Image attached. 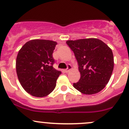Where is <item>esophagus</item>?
<instances>
[{"mask_svg":"<svg viewBox=\"0 0 129 129\" xmlns=\"http://www.w3.org/2000/svg\"><path fill=\"white\" fill-rule=\"evenodd\" d=\"M71 69H72V66H71V64H68V65H67V68L66 69V70H65V72H68Z\"/></svg>","mask_w":129,"mask_h":129,"instance_id":"1","label":"esophagus"}]
</instances>
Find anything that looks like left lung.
Segmentation results:
<instances>
[{
	"label": "left lung",
	"mask_w": 129,
	"mask_h": 129,
	"mask_svg": "<svg viewBox=\"0 0 129 129\" xmlns=\"http://www.w3.org/2000/svg\"><path fill=\"white\" fill-rule=\"evenodd\" d=\"M74 52L80 78L73 86L86 95L97 93L109 82L114 69L111 49L98 39H84L66 42Z\"/></svg>",
	"instance_id": "1"
}]
</instances>
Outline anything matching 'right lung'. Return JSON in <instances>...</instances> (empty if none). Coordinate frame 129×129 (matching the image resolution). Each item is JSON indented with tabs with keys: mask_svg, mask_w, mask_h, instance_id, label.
Listing matches in <instances>:
<instances>
[{
	"mask_svg": "<svg viewBox=\"0 0 129 129\" xmlns=\"http://www.w3.org/2000/svg\"><path fill=\"white\" fill-rule=\"evenodd\" d=\"M57 44L49 40L34 39L27 42L18 53L16 72L20 84L27 93L43 97L56 86L60 71L55 69L52 54Z\"/></svg>",
	"mask_w": 129,
	"mask_h": 129,
	"instance_id": "1",
	"label": "right lung"
}]
</instances>
